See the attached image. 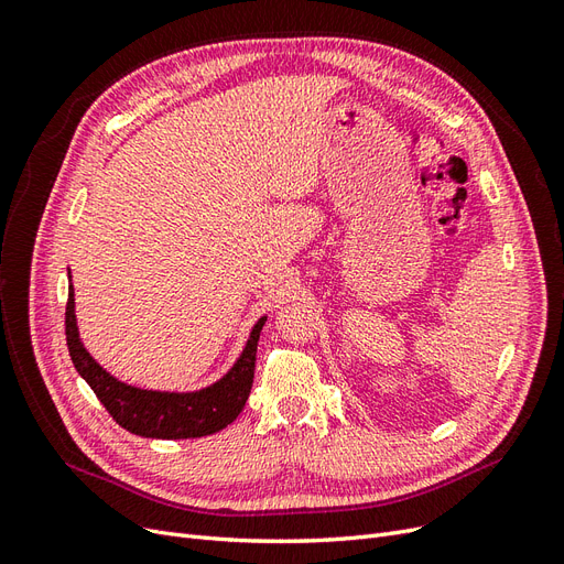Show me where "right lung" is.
<instances>
[{"instance_id": "add662e5", "label": "right lung", "mask_w": 564, "mask_h": 564, "mask_svg": "<svg viewBox=\"0 0 564 564\" xmlns=\"http://www.w3.org/2000/svg\"><path fill=\"white\" fill-rule=\"evenodd\" d=\"M265 319L268 317H261L253 324L242 355L237 357V362L230 367L224 379L191 392L135 388L115 379L110 371L100 367L79 338L73 284L67 286L65 338L79 377L91 386L100 404L108 409L110 416L122 429L141 437L187 440L214 435L240 416L251 392L256 346H259V336Z\"/></svg>"}]
</instances>
